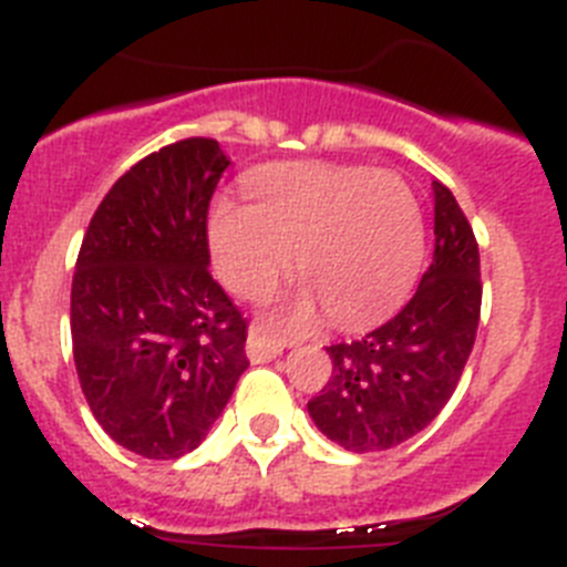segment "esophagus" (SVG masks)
Listing matches in <instances>:
<instances>
[{
  "instance_id": "1",
  "label": "esophagus",
  "mask_w": 567,
  "mask_h": 567,
  "mask_svg": "<svg viewBox=\"0 0 567 567\" xmlns=\"http://www.w3.org/2000/svg\"><path fill=\"white\" fill-rule=\"evenodd\" d=\"M284 346H287L284 340L269 338L267 332L252 329L247 338V358L252 360V363H269V360H275L280 352H284Z\"/></svg>"
}]
</instances>
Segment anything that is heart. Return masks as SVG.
Masks as SVG:
<instances>
[{
  "mask_svg": "<svg viewBox=\"0 0 567 567\" xmlns=\"http://www.w3.org/2000/svg\"><path fill=\"white\" fill-rule=\"evenodd\" d=\"M252 204L221 198L207 238L218 278L235 295H264L289 267L303 278L289 318L318 309L363 327L403 303L423 264V215L394 173L349 164H278L249 178Z\"/></svg>",
  "mask_w": 567,
  "mask_h": 567,
  "instance_id": "obj_1",
  "label": "heart"
}]
</instances>
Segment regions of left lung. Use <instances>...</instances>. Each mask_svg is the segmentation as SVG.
<instances>
[{
  "label": "left lung",
  "instance_id": "obj_1",
  "mask_svg": "<svg viewBox=\"0 0 567 567\" xmlns=\"http://www.w3.org/2000/svg\"><path fill=\"white\" fill-rule=\"evenodd\" d=\"M434 258L414 298L383 327L327 346L332 374L309 417L346 452H385L432 423L452 400L474 349L483 303L480 249L468 218L434 182Z\"/></svg>",
  "mask_w": 567,
  "mask_h": 567
}]
</instances>
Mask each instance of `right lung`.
Listing matches in <instances>:
<instances>
[{"instance_id": "right-lung-1", "label": "right lung", "mask_w": 567, "mask_h": 567, "mask_svg": "<svg viewBox=\"0 0 567 567\" xmlns=\"http://www.w3.org/2000/svg\"><path fill=\"white\" fill-rule=\"evenodd\" d=\"M229 158L184 138L113 184L73 272L70 334L90 412L127 452L202 445L247 372V320L209 275L207 209Z\"/></svg>"}]
</instances>
